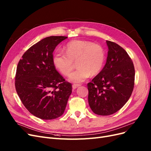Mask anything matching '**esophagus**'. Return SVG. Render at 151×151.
Wrapping results in <instances>:
<instances>
[{
	"label": "esophagus",
	"mask_w": 151,
	"mask_h": 151,
	"mask_svg": "<svg viewBox=\"0 0 151 151\" xmlns=\"http://www.w3.org/2000/svg\"><path fill=\"white\" fill-rule=\"evenodd\" d=\"M81 86V84H74L72 85V88L73 89H76L78 88V87H79Z\"/></svg>",
	"instance_id": "obj_1"
}]
</instances>
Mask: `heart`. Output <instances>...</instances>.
<instances>
[{"label":"heart","mask_w":151,"mask_h":151,"mask_svg":"<svg viewBox=\"0 0 151 151\" xmlns=\"http://www.w3.org/2000/svg\"><path fill=\"white\" fill-rule=\"evenodd\" d=\"M65 53L60 51L54 53L53 63L64 76H69L77 63L78 68L70 75L69 80L73 83H82L90 77L98 75L105 62V52L103 47L89 41L75 40L67 43Z\"/></svg>","instance_id":"obj_1"}]
</instances>
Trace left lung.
<instances>
[{"label": "left lung", "instance_id": "1", "mask_svg": "<svg viewBox=\"0 0 151 151\" xmlns=\"http://www.w3.org/2000/svg\"><path fill=\"white\" fill-rule=\"evenodd\" d=\"M106 63L99 74L88 84V102L99 115H109L124 106L134 88L135 68L127 52L115 42L106 41Z\"/></svg>", "mask_w": 151, "mask_h": 151}]
</instances>
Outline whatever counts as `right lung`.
<instances>
[{"instance_id":"obj_1","label":"right lung","mask_w":151,"mask_h":151,"mask_svg":"<svg viewBox=\"0 0 151 151\" xmlns=\"http://www.w3.org/2000/svg\"><path fill=\"white\" fill-rule=\"evenodd\" d=\"M67 36H52L31 47L18 62L15 88L22 103L32 115L52 120L63 115L72 84L56 70L53 52Z\"/></svg>"}]
</instances>
